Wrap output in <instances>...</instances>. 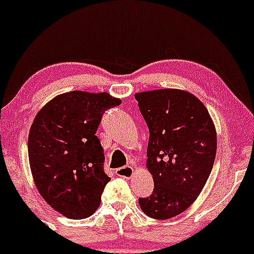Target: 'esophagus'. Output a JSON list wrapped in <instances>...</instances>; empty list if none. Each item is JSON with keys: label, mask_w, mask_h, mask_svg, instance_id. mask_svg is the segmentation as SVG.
Returning <instances> with one entry per match:
<instances>
[{"label": "esophagus", "mask_w": 254, "mask_h": 254, "mask_svg": "<svg viewBox=\"0 0 254 254\" xmlns=\"http://www.w3.org/2000/svg\"><path fill=\"white\" fill-rule=\"evenodd\" d=\"M134 174V169L132 166H124L121 169L116 170V175L120 177H124V179H130Z\"/></svg>", "instance_id": "34e87169"}]
</instances>
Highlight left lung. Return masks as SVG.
Returning a JSON list of instances; mask_svg holds the SVG:
<instances>
[{"label": "left lung", "instance_id": "left-lung-1", "mask_svg": "<svg viewBox=\"0 0 254 254\" xmlns=\"http://www.w3.org/2000/svg\"><path fill=\"white\" fill-rule=\"evenodd\" d=\"M149 128L146 167L154 190L140 209L165 220L185 211L199 195L213 169L216 130L208 110L193 94L158 89L135 94Z\"/></svg>", "mask_w": 254, "mask_h": 254}]
</instances>
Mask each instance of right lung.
Returning <instances> with one entry per match:
<instances>
[{
  "instance_id": "obj_1",
  "label": "right lung",
  "mask_w": 254,
  "mask_h": 254,
  "mask_svg": "<svg viewBox=\"0 0 254 254\" xmlns=\"http://www.w3.org/2000/svg\"><path fill=\"white\" fill-rule=\"evenodd\" d=\"M121 100L108 93L73 90L50 100L34 119L28 155L34 182L50 206L85 219L100 205L110 177L95 133L106 110Z\"/></svg>"
}]
</instances>
